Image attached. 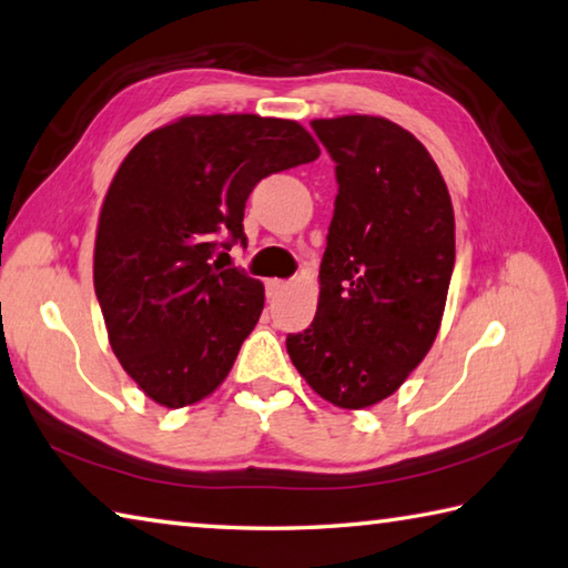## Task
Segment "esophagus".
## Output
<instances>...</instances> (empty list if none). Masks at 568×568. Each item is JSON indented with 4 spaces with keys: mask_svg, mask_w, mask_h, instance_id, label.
<instances>
[{
    "mask_svg": "<svg viewBox=\"0 0 568 568\" xmlns=\"http://www.w3.org/2000/svg\"><path fill=\"white\" fill-rule=\"evenodd\" d=\"M287 287V281H277V277H273V281L265 283V291H268V297H275L281 291H285Z\"/></svg>",
    "mask_w": 568,
    "mask_h": 568,
    "instance_id": "34e87169",
    "label": "esophagus"
}]
</instances>
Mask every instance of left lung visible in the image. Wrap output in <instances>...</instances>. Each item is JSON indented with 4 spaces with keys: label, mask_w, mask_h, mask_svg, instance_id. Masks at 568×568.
<instances>
[{
    "label": "left lung",
    "mask_w": 568,
    "mask_h": 568,
    "mask_svg": "<svg viewBox=\"0 0 568 568\" xmlns=\"http://www.w3.org/2000/svg\"><path fill=\"white\" fill-rule=\"evenodd\" d=\"M339 192L320 263L313 325L287 335L300 376L325 402H384L424 362L455 265L448 186L408 130L376 115L310 122Z\"/></svg>",
    "instance_id": "8db88e82"
}]
</instances>
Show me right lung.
I'll return each instance as SVG.
<instances>
[{"label": "right lung", "instance_id": "right-lung-1", "mask_svg": "<svg viewBox=\"0 0 568 568\" xmlns=\"http://www.w3.org/2000/svg\"><path fill=\"white\" fill-rule=\"evenodd\" d=\"M317 158L295 120L219 113L152 130L122 160L100 209L93 283L110 347L154 404L192 406L229 376L265 291L211 255L246 243L243 209L263 176Z\"/></svg>", "mask_w": 568, "mask_h": 568}]
</instances>
